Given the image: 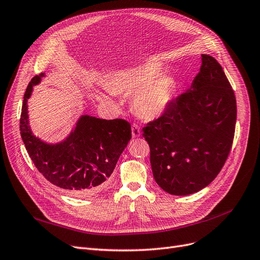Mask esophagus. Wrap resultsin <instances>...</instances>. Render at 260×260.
<instances>
[{
  "label": "esophagus",
  "instance_id": "34e87169",
  "mask_svg": "<svg viewBox=\"0 0 260 260\" xmlns=\"http://www.w3.org/2000/svg\"><path fill=\"white\" fill-rule=\"evenodd\" d=\"M141 135V128L138 123H133L132 125V137L133 138H139Z\"/></svg>",
  "mask_w": 260,
  "mask_h": 260
}]
</instances>
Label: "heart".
Segmentation results:
<instances>
[{
	"label": "heart",
	"mask_w": 260,
	"mask_h": 260,
	"mask_svg": "<svg viewBox=\"0 0 260 260\" xmlns=\"http://www.w3.org/2000/svg\"><path fill=\"white\" fill-rule=\"evenodd\" d=\"M159 66L146 63L128 72L114 74L107 81L109 90L115 93L135 92L134 107L145 117L162 114L175 94V84L167 75H157Z\"/></svg>",
	"instance_id": "1"
}]
</instances>
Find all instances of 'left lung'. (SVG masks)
<instances>
[{
  "label": "left lung",
  "mask_w": 260,
  "mask_h": 260,
  "mask_svg": "<svg viewBox=\"0 0 260 260\" xmlns=\"http://www.w3.org/2000/svg\"><path fill=\"white\" fill-rule=\"evenodd\" d=\"M190 89L143 128L158 186L170 194L197 192L213 182L232 149L237 106L218 61L202 55Z\"/></svg>",
  "instance_id": "left-lung-1"
}]
</instances>
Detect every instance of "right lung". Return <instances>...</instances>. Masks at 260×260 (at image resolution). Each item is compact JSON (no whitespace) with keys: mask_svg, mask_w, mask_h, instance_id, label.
<instances>
[{"mask_svg":"<svg viewBox=\"0 0 260 260\" xmlns=\"http://www.w3.org/2000/svg\"><path fill=\"white\" fill-rule=\"evenodd\" d=\"M44 74L31 78L24 94L20 133L29 157L41 175L73 197H89L101 190L131 139L130 123L121 118L81 116L70 137L57 145L35 138L28 126L27 100Z\"/></svg>","mask_w":260,"mask_h":260,"instance_id":"obj_1","label":"right lung"}]
</instances>
